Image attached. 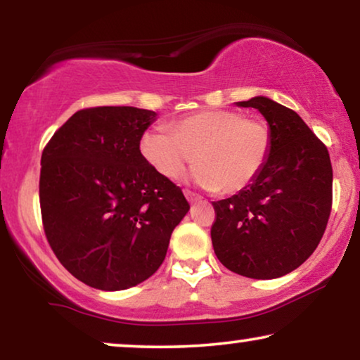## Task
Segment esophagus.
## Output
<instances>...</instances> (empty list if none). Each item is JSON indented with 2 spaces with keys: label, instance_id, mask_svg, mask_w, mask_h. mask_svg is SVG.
I'll list each match as a JSON object with an SVG mask.
<instances>
[{
  "label": "esophagus",
  "instance_id": "1",
  "mask_svg": "<svg viewBox=\"0 0 360 360\" xmlns=\"http://www.w3.org/2000/svg\"><path fill=\"white\" fill-rule=\"evenodd\" d=\"M185 196L190 203H196V201L201 200L200 195H196V193H193V191H188V190H185Z\"/></svg>",
  "mask_w": 360,
  "mask_h": 360
}]
</instances>
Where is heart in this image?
Here are the masks:
<instances>
[{
  "instance_id": "obj_1",
  "label": "heart",
  "mask_w": 360,
  "mask_h": 360,
  "mask_svg": "<svg viewBox=\"0 0 360 360\" xmlns=\"http://www.w3.org/2000/svg\"><path fill=\"white\" fill-rule=\"evenodd\" d=\"M169 127H149L139 149L147 164L175 179L191 160V180L201 188L238 193L262 174L272 149L267 122L233 110H206L176 120Z\"/></svg>"
}]
</instances>
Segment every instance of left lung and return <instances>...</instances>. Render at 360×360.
I'll use <instances>...</instances> for the list:
<instances>
[{
    "mask_svg": "<svg viewBox=\"0 0 360 360\" xmlns=\"http://www.w3.org/2000/svg\"><path fill=\"white\" fill-rule=\"evenodd\" d=\"M255 108L272 132L262 174L248 188L214 201L211 240L219 262L243 277L278 278L318 248L333 201L326 146L297 112L267 96L236 103Z\"/></svg>",
    "mask_w": 360,
    "mask_h": 360,
    "instance_id": "obj_1",
    "label": "left lung"
}]
</instances>
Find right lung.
<instances>
[{"label": "right lung", "instance_id": "1", "mask_svg": "<svg viewBox=\"0 0 360 360\" xmlns=\"http://www.w3.org/2000/svg\"><path fill=\"white\" fill-rule=\"evenodd\" d=\"M157 112L132 106L77 111L41 159L42 223L60 264L105 292L157 272L190 205L152 169L139 142Z\"/></svg>", "mask_w": 360, "mask_h": 360}]
</instances>
